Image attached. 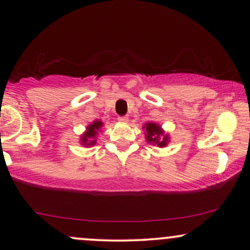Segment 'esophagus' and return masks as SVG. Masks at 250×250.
<instances>
[{
  "label": "esophagus",
  "instance_id": "1",
  "mask_svg": "<svg viewBox=\"0 0 250 250\" xmlns=\"http://www.w3.org/2000/svg\"><path fill=\"white\" fill-rule=\"evenodd\" d=\"M118 121L121 123H127L128 117H127V116H121V117H118Z\"/></svg>",
  "mask_w": 250,
  "mask_h": 250
}]
</instances>
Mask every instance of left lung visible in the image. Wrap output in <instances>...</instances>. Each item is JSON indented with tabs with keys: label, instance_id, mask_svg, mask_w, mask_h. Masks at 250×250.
Returning a JSON list of instances; mask_svg holds the SVG:
<instances>
[{
	"label": "left lung",
	"instance_id": "obj_1",
	"mask_svg": "<svg viewBox=\"0 0 250 250\" xmlns=\"http://www.w3.org/2000/svg\"><path fill=\"white\" fill-rule=\"evenodd\" d=\"M146 129V140L148 142L156 143L157 146H164L167 145V141H168V136L164 135L162 128L159 127L158 125L155 124V123H146L145 126Z\"/></svg>",
	"mask_w": 250,
	"mask_h": 250
}]
</instances>
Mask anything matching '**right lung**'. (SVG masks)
Listing matches in <instances>:
<instances>
[{
  "label": "right lung",
  "mask_w": 250,
  "mask_h": 250,
  "mask_svg": "<svg viewBox=\"0 0 250 250\" xmlns=\"http://www.w3.org/2000/svg\"><path fill=\"white\" fill-rule=\"evenodd\" d=\"M100 127H102V123L99 122V121H95L93 124H91L90 126L87 127V132L85 133L83 135V138H82V143L85 146H93L95 143V140H93L95 138V134H97L99 129ZM92 138V140H90L89 139ZM90 140V142L88 140Z\"/></svg>",
  "instance_id": "right-lung-1"
}]
</instances>
